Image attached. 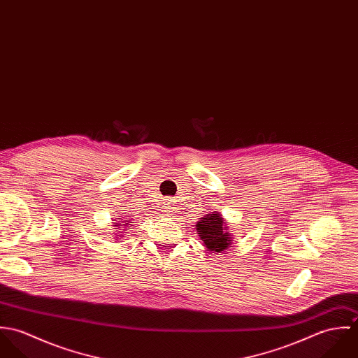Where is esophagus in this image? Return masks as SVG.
I'll use <instances>...</instances> for the list:
<instances>
[{
  "mask_svg": "<svg viewBox=\"0 0 358 358\" xmlns=\"http://www.w3.org/2000/svg\"><path fill=\"white\" fill-rule=\"evenodd\" d=\"M172 203H173V201H171V200H165V204L169 205V208H168V209H171L169 212H172V209H173V208H172V206H173Z\"/></svg>",
  "mask_w": 358,
  "mask_h": 358,
  "instance_id": "obj_1",
  "label": "esophagus"
}]
</instances>
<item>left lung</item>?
Segmentation results:
<instances>
[{
	"label": "left lung",
	"instance_id": "1",
	"mask_svg": "<svg viewBox=\"0 0 358 358\" xmlns=\"http://www.w3.org/2000/svg\"><path fill=\"white\" fill-rule=\"evenodd\" d=\"M197 234L204 241V247L212 254H222L231 244V234L226 226L223 217L217 212L206 213L200 217V222L196 224Z\"/></svg>",
	"mask_w": 358,
	"mask_h": 358
}]
</instances>
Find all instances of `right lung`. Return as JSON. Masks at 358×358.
Wrapping results in <instances>:
<instances>
[{
    "label": "right lung",
    "instance_id": "obj_1",
    "mask_svg": "<svg viewBox=\"0 0 358 358\" xmlns=\"http://www.w3.org/2000/svg\"><path fill=\"white\" fill-rule=\"evenodd\" d=\"M129 223H132V222H131V220H122V222H118V223H115L114 226H115V227H120V226L128 227V224H129Z\"/></svg>",
    "mask_w": 358,
    "mask_h": 358
}]
</instances>
